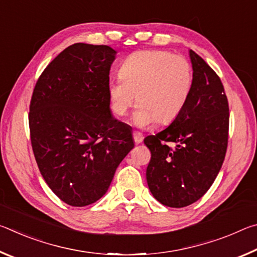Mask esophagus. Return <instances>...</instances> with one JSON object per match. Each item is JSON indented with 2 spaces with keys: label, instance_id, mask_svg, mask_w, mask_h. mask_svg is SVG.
I'll return each mask as SVG.
<instances>
[{
  "label": "esophagus",
  "instance_id": "obj_1",
  "mask_svg": "<svg viewBox=\"0 0 257 257\" xmlns=\"http://www.w3.org/2000/svg\"><path fill=\"white\" fill-rule=\"evenodd\" d=\"M134 141L136 144H141V143L143 142V139H144V137H143V135L141 133H136L135 132L134 134Z\"/></svg>",
  "mask_w": 257,
  "mask_h": 257
}]
</instances>
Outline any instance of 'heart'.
I'll list each match as a JSON object with an SVG mask.
<instances>
[{
    "label": "heart",
    "instance_id": "b5f03b06",
    "mask_svg": "<svg viewBox=\"0 0 257 257\" xmlns=\"http://www.w3.org/2000/svg\"><path fill=\"white\" fill-rule=\"evenodd\" d=\"M193 82V68L185 56L162 50L134 52L120 66L118 79L107 85L111 110L124 116L136 99V127L170 123L185 108Z\"/></svg>",
    "mask_w": 257,
    "mask_h": 257
}]
</instances>
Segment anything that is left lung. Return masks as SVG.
<instances>
[{
    "mask_svg": "<svg viewBox=\"0 0 257 257\" xmlns=\"http://www.w3.org/2000/svg\"><path fill=\"white\" fill-rule=\"evenodd\" d=\"M194 82L184 110L162 132L144 139L153 196L169 207H185L210 189L228 146L229 105L222 82L201 56L189 51ZM168 142L176 144L170 148Z\"/></svg>",
    "mask_w": 257,
    "mask_h": 257,
    "instance_id": "obj_1",
    "label": "left lung"
}]
</instances>
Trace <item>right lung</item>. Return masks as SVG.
Instances as JSON below:
<instances>
[{
	"instance_id": "right-lung-1",
	"label": "right lung",
	"mask_w": 257,
	"mask_h": 257,
	"mask_svg": "<svg viewBox=\"0 0 257 257\" xmlns=\"http://www.w3.org/2000/svg\"><path fill=\"white\" fill-rule=\"evenodd\" d=\"M116 51L76 43L45 68L29 106L33 152L52 191L71 206L106 193L134 149L132 129L110 110L107 85Z\"/></svg>"
}]
</instances>
